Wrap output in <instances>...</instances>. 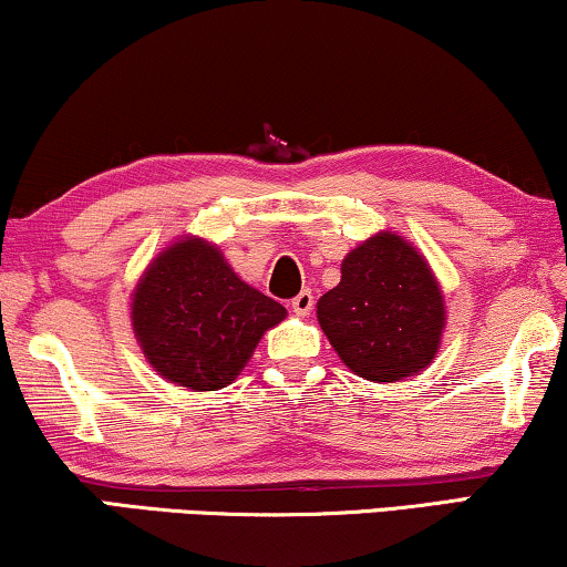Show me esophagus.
I'll return each mask as SVG.
<instances>
[{
	"instance_id": "obj_1",
	"label": "esophagus",
	"mask_w": 567,
	"mask_h": 567,
	"mask_svg": "<svg viewBox=\"0 0 567 567\" xmlns=\"http://www.w3.org/2000/svg\"><path fill=\"white\" fill-rule=\"evenodd\" d=\"M312 307H315L312 291H301L299 297L291 299V312L299 315V317H307L309 312H312Z\"/></svg>"
}]
</instances>
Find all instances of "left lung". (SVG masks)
Segmentation results:
<instances>
[{
	"label": "left lung",
	"instance_id": "8db88e82",
	"mask_svg": "<svg viewBox=\"0 0 567 567\" xmlns=\"http://www.w3.org/2000/svg\"><path fill=\"white\" fill-rule=\"evenodd\" d=\"M340 274L317 301V322L338 359L377 384L429 369L446 328V301L425 255L382 229L346 255Z\"/></svg>",
	"mask_w": 567,
	"mask_h": 567
}]
</instances>
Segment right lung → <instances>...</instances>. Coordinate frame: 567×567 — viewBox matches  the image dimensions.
Wrapping results in <instances>:
<instances>
[{
    "label": "right lung",
    "mask_w": 567,
    "mask_h": 567,
    "mask_svg": "<svg viewBox=\"0 0 567 567\" xmlns=\"http://www.w3.org/2000/svg\"><path fill=\"white\" fill-rule=\"evenodd\" d=\"M286 307L245 284L204 237L183 235L150 260L131 291V328L169 384L214 392L235 382Z\"/></svg>",
    "instance_id": "obj_1"
}]
</instances>
